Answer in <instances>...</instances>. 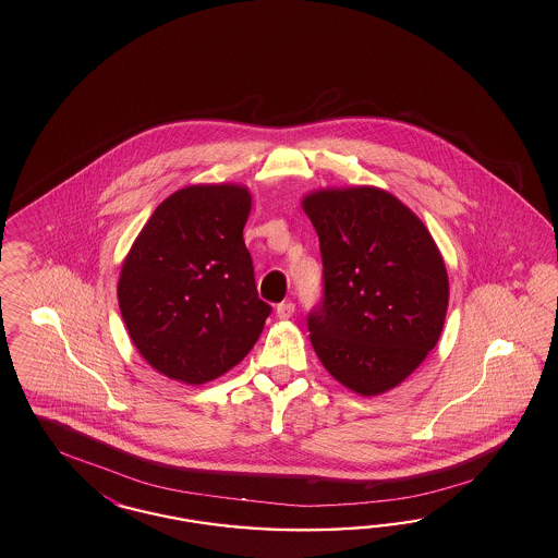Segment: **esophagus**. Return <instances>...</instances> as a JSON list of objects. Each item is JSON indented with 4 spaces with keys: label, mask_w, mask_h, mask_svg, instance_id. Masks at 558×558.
<instances>
[{
    "label": "esophagus",
    "mask_w": 558,
    "mask_h": 558,
    "mask_svg": "<svg viewBox=\"0 0 558 558\" xmlns=\"http://www.w3.org/2000/svg\"><path fill=\"white\" fill-rule=\"evenodd\" d=\"M292 313H294V303H292V301H282V303L276 307V315H278L280 319H289V317H292Z\"/></svg>",
    "instance_id": "34e87169"
}]
</instances>
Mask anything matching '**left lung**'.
<instances>
[{"instance_id": "left-lung-1", "label": "left lung", "mask_w": 558, "mask_h": 558, "mask_svg": "<svg viewBox=\"0 0 558 558\" xmlns=\"http://www.w3.org/2000/svg\"><path fill=\"white\" fill-rule=\"evenodd\" d=\"M303 209L324 262V296L307 317L313 351L342 386L381 395L440 338L445 259L424 222L376 186L315 191Z\"/></svg>"}]
</instances>
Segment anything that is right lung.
I'll return each mask as SVG.
<instances>
[{
    "label": "right lung",
    "instance_id": "right-lung-1",
    "mask_svg": "<svg viewBox=\"0 0 558 558\" xmlns=\"http://www.w3.org/2000/svg\"><path fill=\"white\" fill-rule=\"evenodd\" d=\"M241 184H193L161 201L136 236L118 303L143 359L170 379L205 384L245 359L271 307L257 294Z\"/></svg>",
    "mask_w": 558,
    "mask_h": 558
}]
</instances>
